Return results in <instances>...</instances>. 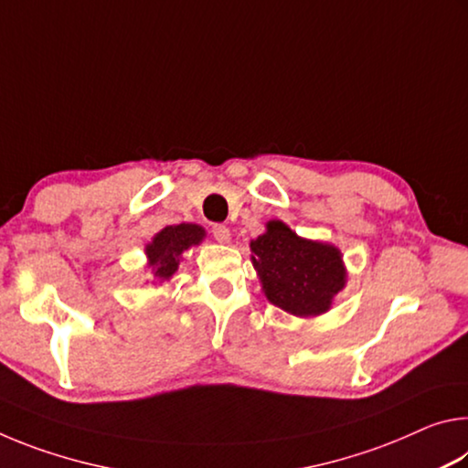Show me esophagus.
<instances>
[{"mask_svg": "<svg viewBox=\"0 0 468 468\" xmlns=\"http://www.w3.org/2000/svg\"><path fill=\"white\" fill-rule=\"evenodd\" d=\"M212 235H215V239L218 243H229V241H231V233H229V229L225 225H215V227H212Z\"/></svg>", "mask_w": 468, "mask_h": 468, "instance_id": "obj_1", "label": "esophagus"}]
</instances>
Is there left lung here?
I'll return each mask as SVG.
<instances>
[{"label": "left lung", "instance_id": "left-lung-1", "mask_svg": "<svg viewBox=\"0 0 468 468\" xmlns=\"http://www.w3.org/2000/svg\"><path fill=\"white\" fill-rule=\"evenodd\" d=\"M250 243L251 262L271 303L292 315H318L345 287V266L332 245L301 239L281 220Z\"/></svg>", "mask_w": 468, "mask_h": 468}]
</instances>
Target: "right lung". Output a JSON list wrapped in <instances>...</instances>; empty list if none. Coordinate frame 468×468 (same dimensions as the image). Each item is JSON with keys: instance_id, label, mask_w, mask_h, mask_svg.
<instances>
[{"instance_id": "1", "label": "right lung", "mask_w": 468, "mask_h": 468, "mask_svg": "<svg viewBox=\"0 0 468 468\" xmlns=\"http://www.w3.org/2000/svg\"><path fill=\"white\" fill-rule=\"evenodd\" d=\"M204 237V229L197 225H173L165 227L154 235L153 243L146 245L148 264L158 281H169L177 271L179 258L186 250L197 245Z\"/></svg>"}]
</instances>
